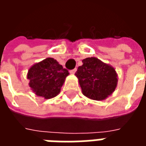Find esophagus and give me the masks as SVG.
I'll list each match as a JSON object with an SVG mask.
<instances>
[{
  "instance_id": "esophagus-1",
  "label": "esophagus",
  "mask_w": 146,
  "mask_h": 146,
  "mask_svg": "<svg viewBox=\"0 0 146 146\" xmlns=\"http://www.w3.org/2000/svg\"><path fill=\"white\" fill-rule=\"evenodd\" d=\"M76 68H75L74 70H71V71H70V73H71V74H74V73H76Z\"/></svg>"
}]
</instances>
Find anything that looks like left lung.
Segmentation results:
<instances>
[{
  "label": "left lung",
  "instance_id": "1",
  "mask_svg": "<svg viewBox=\"0 0 146 146\" xmlns=\"http://www.w3.org/2000/svg\"><path fill=\"white\" fill-rule=\"evenodd\" d=\"M82 62L75 76L84 95L95 101L106 99L117 86L118 76L116 70L95 57L86 58Z\"/></svg>",
  "mask_w": 146,
  "mask_h": 146
}]
</instances>
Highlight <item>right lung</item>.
<instances>
[{
  "label": "right lung",
  "mask_w": 146,
  "mask_h": 146,
  "mask_svg": "<svg viewBox=\"0 0 146 146\" xmlns=\"http://www.w3.org/2000/svg\"><path fill=\"white\" fill-rule=\"evenodd\" d=\"M68 70L53 58H47L33 64L27 73L29 86L39 97L50 99L60 93L67 76Z\"/></svg>",
  "instance_id": "add662e5"
}]
</instances>
